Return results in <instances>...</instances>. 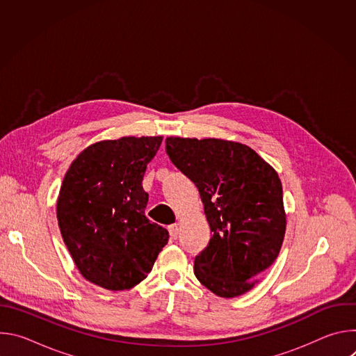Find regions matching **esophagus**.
<instances>
[{"label":"esophagus","instance_id":"esophagus-1","mask_svg":"<svg viewBox=\"0 0 356 356\" xmlns=\"http://www.w3.org/2000/svg\"><path fill=\"white\" fill-rule=\"evenodd\" d=\"M179 232H180V228H179V224H172L169 225V234L173 239H176L179 236Z\"/></svg>","mask_w":356,"mask_h":356}]
</instances>
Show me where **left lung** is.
I'll return each mask as SVG.
<instances>
[{
    "label": "left lung",
    "instance_id": "1",
    "mask_svg": "<svg viewBox=\"0 0 356 356\" xmlns=\"http://www.w3.org/2000/svg\"><path fill=\"white\" fill-rule=\"evenodd\" d=\"M166 154L198 188L213 232L195 257V277L220 297L249 291L276 261L286 232L277 173L232 140L170 136Z\"/></svg>",
    "mask_w": 356,
    "mask_h": 356
}]
</instances>
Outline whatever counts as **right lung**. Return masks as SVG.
<instances>
[{"label":"right lung","mask_w":356,"mask_h":356,"mask_svg":"<svg viewBox=\"0 0 356 356\" xmlns=\"http://www.w3.org/2000/svg\"><path fill=\"white\" fill-rule=\"evenodd\" d=\"M162 136H124L86 147L65 175L58 221L70 255L88 282L129 290L152 270L169 241L166 228L145 216L142 187Z\"/></svg>","instance_id":"obj_1"}]
</instances>
